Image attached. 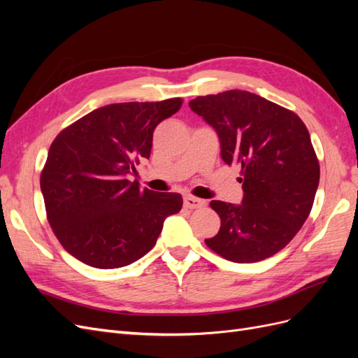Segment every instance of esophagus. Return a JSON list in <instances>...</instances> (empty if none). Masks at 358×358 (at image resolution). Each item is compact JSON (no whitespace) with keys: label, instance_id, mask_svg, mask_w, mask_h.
<instances>
[{"label":"esophagus","instance_id":"1","mask_svg":"<svg viewBox=\"0 0 358 358\" xmlns=\"http://www.w3.org/2000/svg\"><path fill=\"white\" fill-rule=\"evenodd\" d=\"M183 204H185V208L188 209H199V208H203L206 201L192 196H185V199H183Z\"/></svg>","mask_w":358,"mask_h":358}]
</instances>
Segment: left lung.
<instances>
[{
    "instance_id": "1",
    "label": "left lung",
    "mask_w": 358,
    "mask_h": 358,
    "mask_svg": "<svg viewBox=\"0 0 358 358\" xmlns=\"http://www.w3.org/2000/svg\"><path fill=\"white\" fill-rule=\"evenodd\" d=\"M189 107L218 134L225 164L242 167V203L210 201L221 229L206 245L234 263L275 255L308 220L318 188L306 125L294 112L241 90L197 96Z\"/></svg>"
}]
</instances>
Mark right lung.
Here are the masks:
<instances>
[{
    "label": "right lung",
    "instance_id": "right-lung-1",
    "mask_svg": "<svg viewBox=\"0 0 358 358\" xmlns=\"http://www.w3.org/2000/svg\"><path fill=\"white\" fill-rule=\"evenodd\" d=\"M182 103L107 104L53 140L40 188L53 233L79 262L96 268L137 262L157 243L167 216L182 209L180 194L128 180L140 158L150 157L155 127Z\"/></svg>",
    "mask_w": 358,
    "mask_h": 358
}]
</instances>
